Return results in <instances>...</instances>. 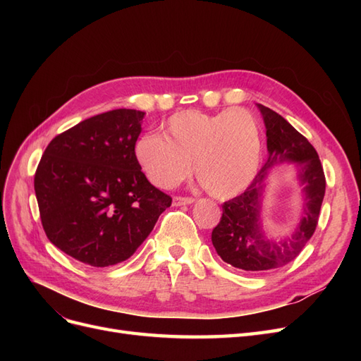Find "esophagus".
<instances>
[{"label": "esophagus", "instance_id": "1", "mask_svg": "<svg viewBox=\"0 0 361 361\" xmlns=\"http://www.w3.org/2000/svg\"><path fill=\"white\" fill-rule=\"evenodd\" d=\"M192 202H194L192 197H182V195H174V197H173V204H174V206L191 204Z\"/></svg>", "mask_w": 361, "mask_h": 361}]
</instances>
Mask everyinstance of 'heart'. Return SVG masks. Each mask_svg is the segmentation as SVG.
I'll list each match as a JSON object with an SVG mask.
<instances>
[{
  "label": "heart",
  "mask_w": 361,
  "mask_h": 361,
  "mask_svg": "<svg viewBox=\"0 0 361 361\" xmlns=\"http://www.w3.org/2000/svg\"><path fill=\"white\" fill-rule=\"evenodd\" d=\"M162 135L140 137L134 155L146 178L170 190L191 173L216 199L241 194L257 174L262 158V128L245 108L218 113L185 110L169 117Z\"/></svg>",
  "instance_id": "1"
}]
</instances>
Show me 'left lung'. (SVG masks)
<instances>
[{
    "label": "left lung",
    "instance_id": "1",
    "mask_svg": "<svg viewBox=\"0 0 361 361\" xmlns=\"http://www.w3.org/2000/svg\"><path fill=\"white\" fill-rule=\"evenodd\" d=\"M257 106L267 128L268 159L243 194L223 203L221 220L212 231L218 256L226 264L247 272L280 268L297 257L314 233L325 195V174L314 147L280 114L262 104ZM285 160L299 164L305 214L293 236L276 243L261 231L259 202L267 170Z\"/></svg>",
    "mask_w": 361,
    "mask_h": 361
}]
</instances>
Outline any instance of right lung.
<instances>
[{
    "label": "right lung",
    "mask_w": 361,
    "mask_h": 361,
    "mask_svg": "<svg viewBox=\"0 0 361 361\" xmlns=\"http://www.w3.org/2000/svg\"><path fill=\"white\" fill-rule=\"evenodd\" d=\"M143 111H106L64 130L45 149L35 174L40 220L49 241L92 267L135 253L171 204L134 155Z\"/></svg>",
    "instance_id": "right-lung-1"
}]
</instances>
